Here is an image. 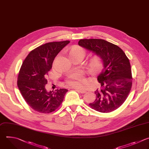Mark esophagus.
I'll list each match as a JSON object with an SVG mask.
<instances>
[{
  "label": "esophagus",
  "mask_w": 149,
  "mask_h": 149,
  "mask_svg": "<svg viewBox=\"0 0 149 149\" xmlns=\"http://www.w3.org/2000/svg\"><path fill=\"white\" fill-rule=\"evenodd\" d=\"M74 89L76 91H77V92H79V93H85L86 92V91H84V90H82V89H79V88H74Z\"/></svg>",
  "instance_id": "obj_1"
}]
</instances>
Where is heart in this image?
<instances>
[{
    "label": "heart",
    "mask_w": 149,
    "mask_h": 149,
    "mask_svg": "<svg viewBox=\"0 0 149 149\" xmlns=\"http://www.w3.org/2000/svg\"><path fill=\"white\" fill-rule=\"evenodd\" d=\"M81 54L84 56L85 52L84 50L79 46L73 47L69 52V56L70 58L74 56ZM102 61L101 59L98 57H95L91 59L88 64V69L92 73H96L99 72L102 68ZM66 84L72 87L77 88H82L83 86V74L80 72H76L70 74L66 80Z\"/></svg>",
    "instance_id": "b5f03b06"
}]
</instances>
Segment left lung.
Segmentation results:
<instances>
[{
    "label": "left lung",
    "instance_id": "1",
    "mask_svg": "<svg viewBox=\"0 0 149 149\" xmlns=\"http://www.w3.org/2000/svg\"><path fill=\"white\" fill-rule=\"evenodd\" d=\"M78 44L98 56L103 65L97 76L100 87L95 92L96 100L89 106L102 113L116 110L126 100L132 86L129 58L119 47L103 39H81Z\"/></svg>",
    "mask_w": 149,
    "mask_h": 149
}]
</instances>
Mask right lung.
Here are the masks:
<instances>
[{"mask_svg": "<svg viewBox=\"0 0 149 149\" xmlns=\"http://www.w3.org/2000/svg\"><path fill=\"white\" fill-rule=\"evenodd\" d=\"M70 43L69 40L47 43L29 53L22 63L17 78V86L23 99L33 110L49 113L62 103L68 91L66 88L47 91L46 76L55 57Z\"/></svg>", "mask_w": 149, "mask_h": 149, "instance_id": "obj_1", "label": "right lung"}]
</instances>
